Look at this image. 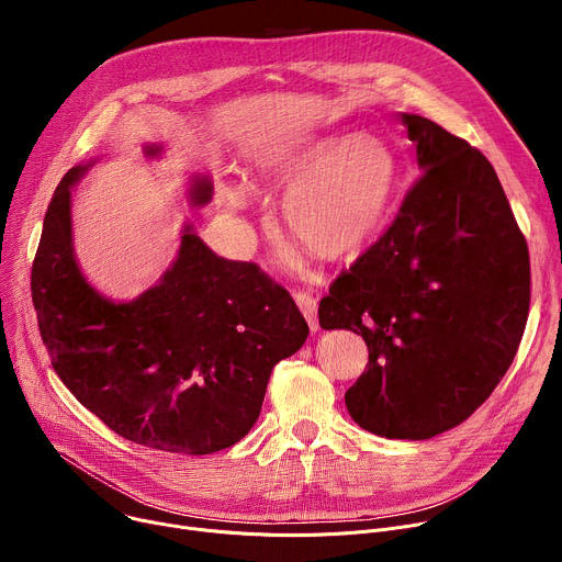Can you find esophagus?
I'll return each instance as SVG.
<instances>
[{
  "label": "esophagus",
  "mask_w": 562,
  "mask_h": 562,
  "mask_svg": "<svg viewBox=\"0 0 562 562\" xmlns=\"http://www.w3.org/2000/svg\"><path fill=\"white\" fill-rule=\"evenodd\" d=\"M293 300H295V304L300 306V311L304 313L311 331L315 334V331L319 329V325H317V300H315L311 293H304V291L293 293Z\"/></svg>",
  "instance_id": "esophagus-1"
}]
</instances>
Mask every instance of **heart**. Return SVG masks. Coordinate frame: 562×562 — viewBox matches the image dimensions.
Wrapping results in <instances>:
<instances>
[{"instance_id": "b5f03b06", "label": "heart", "mask_w": 562, "mask_h": 562, "mask_svg": "<svg viewBox=\"0 0 562 562\" xmlns=\"http://www.w3.org/2000/svg\"><path fill=\"white\" fill-rule=\"evenodd\" d=\"M265 176L289 184L282 200L286 228L319 258L358 254L391 215L400 165L378 135H325L302 146L273 148L258 159ZM243 180L222 187L231 211L247 204Z\"/></svg>"}]
</instances>
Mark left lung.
I'll return each mask as SVG.
<instances>
[{
  "instance_id": "obj_1",
  "label": "left lung",
  "mask_w": 562,
  "mask_h": 562,
  "mask_svg": "<svg viewBox=\"0 0 562 562\" xmlns=\"http://www.w3.org/2000/svg\"><path fill=\"white\" fill-rule=\"evenodd\" d=\"M423 176L393 224L319 300L369 364L351 418L395 440L467 420L507 373L529 313V251L490 159L436 122L400 113Z\"/></svg>"
}]
</instances>
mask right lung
I'll return each instance as SVG.
<instances>
[{
    "label": "right lung",
    "mask_w": 562,
    "mask_h": 562,
    "mask_svg": "<svg viewBox=\"0 0 562 562\" xmlns=\"http://www.w3.org/2000/svg\"><path fill=\"white\" fill-rule=\"evenodd\" d=\"M165 146L146 144V157ZM72 167L55 189L33 262L31 291L50 364L68 391L122 438L204 456L256 425L273 367L308 327L293 297L254 262L215 256L187 222L173 265L135 300L115 302L82 273L72 247ZM187 198H213L193 176Z\"/></svg>",
    "instance_id": "right-lung-1"
}]
</instances>
